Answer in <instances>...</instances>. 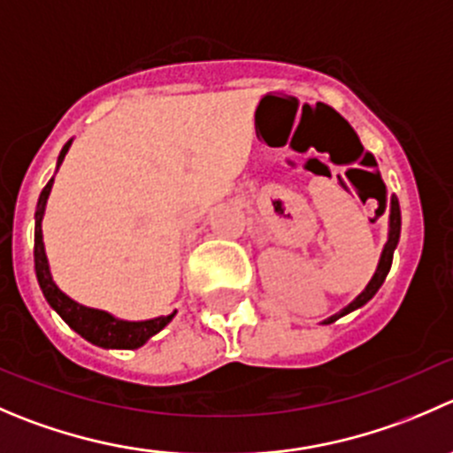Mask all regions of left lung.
I'll list each match as a JSON object with an SVG mask.
<instances>
[{"label": "left lung", "mask_w": 453, "mask_h": 453, "mask_svg": "<svg viewBox=\"0 0 453 453\" xmlns=\"http://www.w3.org/2000/svg\"><path fill=\"white\" fill-rule=\"evenodd\" d=\"M372 159H374V157H372ZM385 208H388V201H385V203L380 205L379 212L383 214ZM398 236H401V205H398L396 196H392V199H389V234H388V243H385L383 254H380V261H379V267H376L374 276H372V280H370V283H367V288L363 289V292L358 294V296L354 298V301L349 303L348 307H343V310L338 311V314H334V316H329V319H325L323 320L325 325L334 323V320H338V319H341V316H345V314H349V311H354V310H358V307H363L367 301H370L372 296H374L376 292H379V288H380V285H383L385 276L389 274V267H392V258H394V250H396V245H398Z\"/></svg>", "instance_id": "obj_1"}]
</instances>
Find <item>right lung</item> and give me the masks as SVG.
I'll return each instance as SVG.
<instances>
[{"label":"right lung","mask_w":453,"mask_h":453,"mask_svg":"<svg viewBox=\"0 0 453 453\" xmlns=\"http://www.w3.org/2000/svg\"><path fill=\"white\" fill-rule=\"evenodd\" d=\"M68 142L59 152V159H57V168L64 161L65 152L70 148ZM55 179L46 183V188L42 190L37 201V212H35V272H37L39 288H42L43 296H46L48 305L79 334L86 341H90L92 345H99V348L108 349H137L146 343L148 338L155 336L157 332L165 327L170 320L174 319L177 311L168 316H157L150 320H121L110 316L108 311L92 310V307L79 305L77 301H73L70 296H65L59 288L55 285L50 276V267H48L46 250H43V234H42V219L46 212V201L50 195V188Z\"/></svg>","instance_id":"obj_1"}]
</instances>
